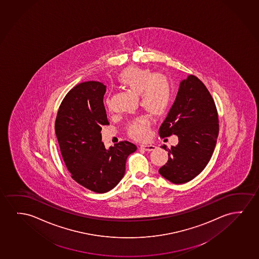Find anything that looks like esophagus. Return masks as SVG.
<instances>
[{
    "instance_id": "34e87169",
    "label": "esophagus",
    "mask_w": 259,
    "mask_h": 259,
    "mask_svg": "<svg viewBox=\"0 0 259 259\" xmlns=\"http://www.w3.org/2000/svg\"><path fill=\"white\" fill-rule=\"evenodd\" d=\"M140 148L145 150L146 152H151V151L156 149V146H153V145H141Z\"/></svg>"
}]
</instances>
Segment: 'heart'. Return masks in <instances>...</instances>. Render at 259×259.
Masks as SVG:
<instances>
[{
	"label": "heart",
	"instance_id": "obj_1",
	"mask_svg": "<svg viewBox=\"0 0 259 259\" xmlns=\"http://www.w3.org/2000/svg\"><path fill=\"white\" fill-rule=\"evenodd\" d=\"M117 81L121 87L139 94L140 106L153 116L164 114L171 104L173 83L162 73H153L146 68L131 66L119 73ZM104 103L109 111V99H105ZM149 132L150 120L146 115L138 117L127 124V136L132 139L145 140Z\"/></svg>",
	"mask_w": 259,
	"mask_h": 259
}]
</instances>
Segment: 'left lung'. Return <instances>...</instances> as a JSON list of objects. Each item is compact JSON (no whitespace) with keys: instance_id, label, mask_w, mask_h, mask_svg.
<instances>
[{"instance_id":"1","label":"left lung","mask_w":259,"mask_h":259,"mask_svg":"<svg viewBox=\"0 0 259 259\" xmlns=\"http://www.w3.org/2000/svg\"><path fill=\"white\" fill-rule=\"evenodd\" d=\"M219 132L214 99L199 78L189 75L180 82L175 102L159 128L162 139L179 138V144L170 149L161 146L168 151V160L159 173L173 184L191 181L210 160Z\"/></svg>"}]
</instances>
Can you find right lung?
I'll return each instance as SVG.
<instances>
[{
  "label": "right lung",
  "instance_id": "obj_1",
  "mask_svg": "<svg viewBox=\"0 0 259 259\" xmlns=\"http://www.w3.org/2000/svg\"><path fill=\"white\" fill-rule=\"evenodd\" d=\"M106 86L85 81L73 87L59 106L55 132L72 179L95 193L109 192L125 174L126 160L137 146L120 141L106 150L101 141L103 125H108L103 98Z\"/></svg>",
  "mask_w": 259,
  "mask_h": 259
}]
</instances>
